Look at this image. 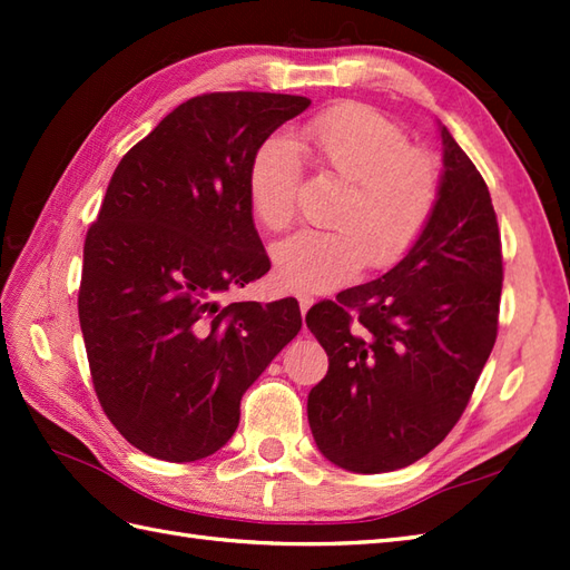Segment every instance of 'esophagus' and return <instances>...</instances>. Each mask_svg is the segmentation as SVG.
<instances>
[{
    "label": "esophagus",
    "mask_w": 570,
    "mask_h": 570,
    "mask_svg": "<svg viewBox=\"0 0 570 570\" xmlns=\"http://www.w3.org/2000/svg\"><path fill=\"white\" fill-rule=\"evenodd\" d=\"M296 298H298L301 313H306V311L313 306V296H311V294H296Z\"/></svg>",
    "instance_id": "esophagus-1"
}]
</instances>
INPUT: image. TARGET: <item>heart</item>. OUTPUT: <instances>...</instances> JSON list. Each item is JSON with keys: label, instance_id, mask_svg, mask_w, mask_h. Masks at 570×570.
Wrapping results in <instances>:
<instances>
[{"label": "heart", "instance_id": "obj_1", "mask_svg": "<svg viewBox=\"0 0 570 570\" xmlns=\"http://www.w3.org/2000/svg\"><path fill=\"white\" fill-rule=\"evenodd\" d=\"M304 147L325 174L343 180L333 229H304L274 247L278 284L333 292L365 269L390 266L414 247L439 203V168L390 119L365 105H341L304 127ZM298 156L282 135L252 154L247 198L257 223L282 233L296 217Z\"/></svg>", "mask_w": 570, "mask_h": 570}]
</instances>
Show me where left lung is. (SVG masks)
<instances>
[{
	"label": "left lung",
	"mask_w": 570,
	"mask_h": 570,
	"mask_svg": "<svg viewBox=\"0 0 570 570\" xmlns=\"http://www.w3.org/2000/svg\"><path fill=\"white\" fill-rule=\"evenodd\" d=\"M439 135V203L414 247L306 316L331 362L308 394L311 433L350 472H392L431 453L465 411L498 337V217L475 164L441 122Z\"/></svg>",
	"instance_id": "8db88e82"
}]
</instances>
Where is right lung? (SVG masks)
Segmentation results:
<instances>
[{"mask_svg": "<svg viewBox=\"0 0 570 570\" xmlns=\"http://www.w3.org/2000/svg\"><path fill=\"white\" fill-rule=\"evenodd\" d=\"M308 105L200 95L115 168L85 237L78 313L105 414L141 453L190 463L220 451L242 394L301 331L294 298L220 306L217 296L269 272L247 168Z\"/></svg>", "mask_w": 570, "mask_h": 570, "instance_id": "obj_1", "label": "right lung"}]
</instances>
